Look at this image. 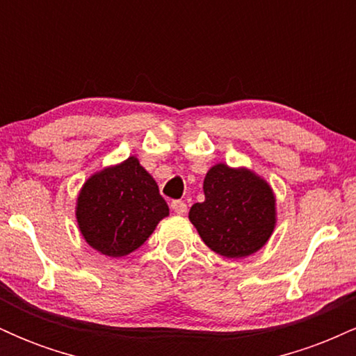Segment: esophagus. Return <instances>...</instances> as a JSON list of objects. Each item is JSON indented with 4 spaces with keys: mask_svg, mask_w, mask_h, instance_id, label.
<instances>
[{
    "mask_svg": "<svg viewBox=\"0 0 356 356\" xmlns=\"http://www.w3.org/2000/svg\"><path fill=\"white\" fill-rule=\"evenodd\" d=\"M170 207H172V211L179 216H184L187 212V204L184 201H172Z\"/></svg>",
    "mask_w": 356,
    "mask_h": 356,
    "instance_id": "34e87169",
    "label": "esophagus"
}]
</instances>
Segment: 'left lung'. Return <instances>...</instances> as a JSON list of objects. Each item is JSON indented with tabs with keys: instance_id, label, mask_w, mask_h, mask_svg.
Instances as JSON below:
<instances>
[{
	"instance_id": "obj_1",
	"label": "left lung",
	"mask_w": 356,
	"mask_h": 356,
	"mask_svg": "<svg viewBox=\"0 0 356 356\" xmlns=\"http://www.w3.org/2000/svg\"><path fill=\"white\" fill-rule=\"evenodd\" d=\"M204 202L191 207L189 219L214 252L246 257L271 238L276 199L269 184L252 170L216 164L204 179Z\"/></svg>"
}]
</instances>
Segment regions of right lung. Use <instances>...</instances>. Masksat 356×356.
Returning <instances> with one entry per match:
<instances>
[{"label": "right lung", "instance_id": "right-lung-1", "mask_svg": "<svg viewBox=\"0 0 356 356\" xmlns=\"http://www.w3.org/2000/svg\"><path fill=\"white\" fill-rule=\"evenodd\" d=\"M165 216L169 206L137 157L93 174L76 199L81 236L110 257L127 256L140 248Z\"/></svg>", "mask_w": 356, "mask_h": 356}]
</instances>
